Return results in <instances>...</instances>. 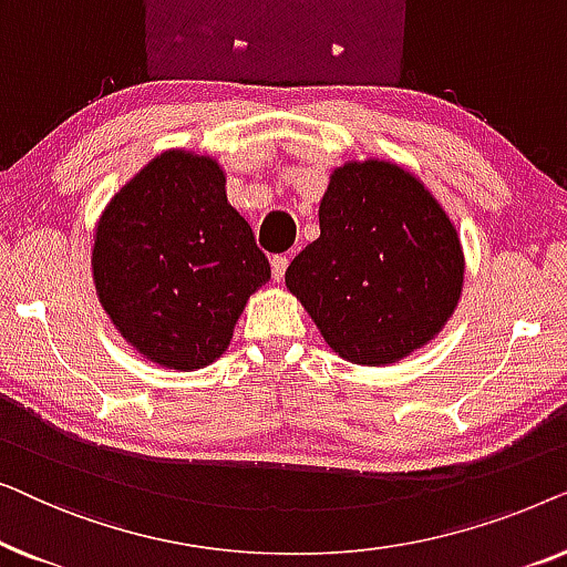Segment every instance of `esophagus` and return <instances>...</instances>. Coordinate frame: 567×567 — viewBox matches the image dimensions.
Masks as SVG:
<instances>
[{
	"instance_id": "34e87169",
	"label": "esophagus",
	"mask_w": 567,
	"mask_h": 567,
	"mask_svg": "<svg viewBox=\"0 0 567 567\" xmlns=\"http://www.w3.org/2000/svg\"><path fill=\"white\" fill-rule=\"evenodd\" d=\"M286 268H289V258H286V255H274V258H270V270H274V281H278V284L284 281Z\"/></svg>"
}]
</instances>
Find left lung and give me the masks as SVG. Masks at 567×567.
Returning <instances> with one entry per match:
<instances>
[{
	"label": "left lung",
	"mask_w": 567,
	"mask_h": 567,
	"mask_svg": "<svg viewBox=\"0 0 567 567\" xmlns=\"http://www.w3.org/2000/svg\"><path fill=\"white\" fill-rule=\"evenodd\" d=\"M464 281L454 224L423 183L379 159L348 162L320 204V237L286 286L346 361L386 367L439 336Z\"/></svg>",
	"instance_id": "1"
}]
</instances>
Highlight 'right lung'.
<instances>
[{
	"label": "right lung",
	"mask_w": 567,
	"mask_h": 567,
	"mask_svg": "<svg viewBox=\"0 0 567 567\" xmlns=\"http://www.w3.org/2000/svg\"><path fill=\"white\" fill-rule=\"evenodd\" d=\"M224 183L214 159L165 152L115 193L97 221L100 305L159 367L193 371L219 359L250 293L270 278Z\"/></svg>",
	"instance_id": "1"
}]
</instances>
